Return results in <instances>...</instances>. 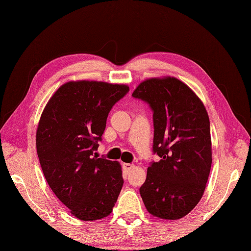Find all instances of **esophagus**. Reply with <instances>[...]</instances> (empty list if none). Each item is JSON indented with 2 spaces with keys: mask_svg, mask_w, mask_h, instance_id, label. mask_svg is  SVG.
Masks as SVG:
<instances>
[{
  "mask_svg": "<svg viewBox=\"0 0 251 251\" xmlns=\"http://www.w3.org/2000/svg\"><path fill=\"white\" fill-rule=\"evenodd\" d=\"M123 168H124V171H125L126 173H129V172L132 170L133 165L130 164V163H124V164H123Z\"/></svg>",
  "mask_w": 251,
  "mask_h": 251,
  "instance_id": "34e87169",
  "label": "esophagus"
}]
</instances>
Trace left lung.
<instances>
[{"label": "left lung", "instance_id": "8db88e82", "mask_svg": "<svg viewBox=\"0 0 251 251\" xmlns=\"http://www.w3.org/2000/svg\"><path fill=\"white\" fill-rule=\"evenodd\" d=\"M132 96L152 110V152L160 157L147 169L141 197L153 216L178 220L196 207L208 181L209 115L197 95L175 77L147 79Z\"/></svg>", "mask_w": 251, "mask_h": 251}]
</instances>
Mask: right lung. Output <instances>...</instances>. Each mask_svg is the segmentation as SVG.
Segmentation results:
<instances>
[{"instance_id":"right-lung-1","label":"right lung","mask_w":251,"mask_h":251,"mask_svg":"<svg viewBox=\"0 0 251 251\" xmlns=\"http://www.w3.org/2000/svg\"><path fill=\"white\" fill-rule=\"evenodd\" d=\"M128 91L125 85L70 81L42 112L36 134L42 172L57 198L80 221L108 216L123 187L119 162L95 151L109 112Z\"/></svg>"}]
</instances>
